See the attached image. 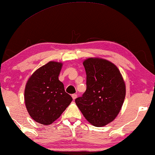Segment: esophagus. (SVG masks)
<instances>
[{
	"instance_id": "obj_1",
	"label": "esophagus",
	"mask_w": 155,
	"mask_h": 155,
	"mask_svg": "<svg viewBox=\"0 0 155 155\" xmlns=\"http://www.w3.org/2000/svg\"><path fill=\"white\" fill-rule=\"evenodd\" d=\"M72 97H73V100H75L76 98H77V95H76V94H73V95H72Z\"/></svg>"
}]
</instances>
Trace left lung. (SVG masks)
I'll list each match as a JSON object with an SVG mask.
<instances>
[{
    "mask_svg": "<svg viewBox=\"0 0 155 155\" xmlns=\"http://www.w3.org/2000/svg\"><path fill=\"white\" fill-rule=\"evenodd\" d=\"M87 89L75 103L85 119L102 127L115 119L126 95L123 78L117 66L109 60L90 58L83 61Z\"/></svg>",
    "mask_w": 155,
    "mask_h": 155,
    "instance_id": "left-lung-1",
    "label": "left lung"
}]
</instances>
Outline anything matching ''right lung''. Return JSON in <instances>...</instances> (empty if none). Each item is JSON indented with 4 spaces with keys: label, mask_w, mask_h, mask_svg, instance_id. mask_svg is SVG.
I'll return each instance as SVG.
<instances>
[{
    "label": "right lung",
    "mask_w": 155,
    "mask_h": 155,
    "mask_svg": "<svg viewBox=\"0 0 155 155\" xmlns=\"http://www.w3.org/2000/svg\"><path fill=\"white\" fill-rule=\"evenodd\" d=\"M63 63L50 61L36 70L28 80L24 99L33 120L48 125L60 117L73 100L58 79Z\"/></svg>",
    "instance_id": "right-lung-1"
}]
</instances>
